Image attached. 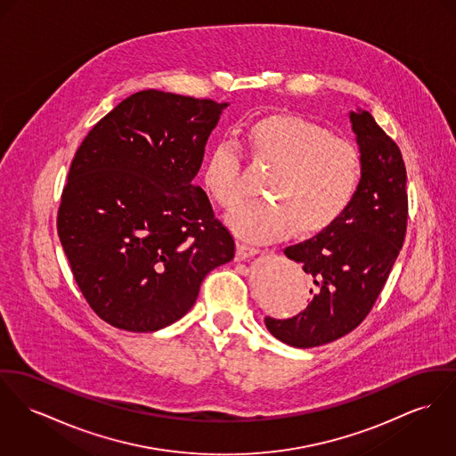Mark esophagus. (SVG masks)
<instances>
[{"label":"esophagus","instance_id":"obj_1","mask_svg":"<svg viewBox=\"0 0 456 456\" xmlns=\"http://www.w3.org/2000/svg\"><path fill=\"white\" fill-rule=\"evenodd\" d=\"M258 251H260V249H258V248H253V246L238 245L236 258H238V260H245V258H249V256L256 255Z\"/></svg>","mask_w":456,"mask_h":456}]
</instances>
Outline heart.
Instances as JSON below:
<instances>
[{"instance_id":"b5f03b06","label":"heart","mask_w":456,"mask_h":456,"mask_svg":"<svg viewBox=\"0 0 456 456\" xmlns=\"http://www.w3.org/2000/svg\"><path fill=\"white\" fill-rule=\"evenodd\" d=\"M246 143L265 178L267 201L246 203L227 216L245 241L269 243L288 236L309 238L330 229L351 207L361 182V159L349 142L298 114H267L246 126ZM241 161L234 145L216 142L201 170L211 200L232 210L243 198Z\"/></svg>"}]
</instances>
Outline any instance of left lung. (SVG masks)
Listing matches in <instances>:
<instances>
[{"label": "left lung", "mask_w": 456, "mask_h": 456, "mask_svg": "<svg viewBox=\"0 0 456 456\" xmlns=\"http://www.w3.org/2000/svg\"><path fill=\"white\" fill-rule=\"evenodd\" d=\"M361 182L347 211L314 238L288 246L302 265L313 300L289 319L265 317L267 330L288 346L309 349L357 328L379 298L406 234V168L397 143L368 110H351Z\"/></svg>", "instance_id": "obj_1"}]
</instances>
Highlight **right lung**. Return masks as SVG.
<instances>
[{
  "label": "right lung",
  "mask_w": 456,
  "mask_h": 456,
  "mask_svg": "<svg viewBox=\"0 0 456 456\" xmlns=\"http://www.w3.org/2000/svg\"><path fill=\"white\" fill-rule=\"evenodd\" d=\"M227 102L143 90L116 105L70 163L57 231L83 297L114 328L187 314L234 240L192 180Z\"/></svg>",
  "instance_id": "obj_1"
}]
</instances>
